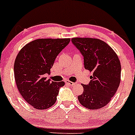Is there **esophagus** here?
Wrapping results in <instances>:
<instances>
[{
    "mask_svg": "<svg viewBox=\"0 0 135 135\" xmlns=\"http://www.w3.org/2000/svg\"><path fill=\"white\" fill-rule=\"evenodd\" d=\"M65 83H66L67 84H68V85H70V86H73L74 85V84H76V83H74V82H71V81H69V80L65 81Z\"/></svg>",
    "mask_w": 135,
    "mask_h": 135,
    "instance_id": "1",
    "label": "esophagus"
}]
</instances>
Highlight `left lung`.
Returning a JSON list of instances; mask_svg holds the SVG:
<instances>
[{
	"mask_svg": "<svg viewBox=\"0 0 135 135\" xmlns=\"http://www.w3.org/2000/svg\"><path fill=\"white\" fill-rule=\"evenodd\" d=\"M71 41L84 57L86 70L93 73L89 84L78 97L89 109L102 108L110 102L120 86L121 64L113 49L103 40L93 38H73Z\"/></svg>",
	"mask_w": 135,
	"mask_h": 135,
	"instance_id": "8db88e82",
	"label": "left lung"
}]
</instances>
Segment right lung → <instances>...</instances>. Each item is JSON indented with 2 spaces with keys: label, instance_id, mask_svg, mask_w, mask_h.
Listing matches in <instances>:
<instances>
[{
  "label": "right lung",
  "instance_id": "add662e5",
  "mask_svg": "<svg viewBox=\"0 0 135 135\" xmlns=\"http://www.w3.org/2000/svg\"><path fill=\"white\" fill-rule=\"evenodd\" d=\"M70 38L36 39L25 45L15 58L14 76L20 93L34 108L46 109L53 105L61 86L45 77L51 72L55 58Z\"/></svg>",
  "mask_w": 135,
  "mask_h": 135
}]
</instances>
